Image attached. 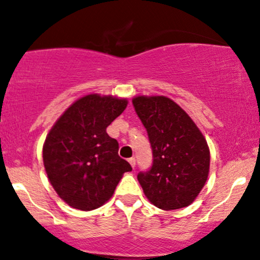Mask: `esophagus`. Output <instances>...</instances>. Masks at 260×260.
Listing matches in <instances>:
<instances>
[{
	"label": "esophagus",
	"mask_w": 260,
	"mask_h": 260,
	"mask_svg": "<svg viewBox=\"0 0 260 260\" xmlns=\"http://www.w3.org/2000/svg\"><path fill=\"white\" fill-rule=\"evenodd\" d=\"M128 162L131 164V166H132L133 169L136 168V159H134V157H131V159H128Z\"/></svg>",
	"instance_id": "1"
}]
</instances>
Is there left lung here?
Returning <instances> with one entry per match:
<instances>
[{"instance_id": "left-lung-1", "label": "left lung", "mask_w": 260, "mask_h": 260, "mask_svg": "<svg viewBox=\"0 0 260 260\" xmlns=\"http://www.w3.org/2000/svg\"><path fill=\"white\" fill-rule=\"evenodd\" d=\"M133 106L145 127L153 164L138 181L155 207L174 210L188 207L207 182L210 153L192 118L165 96H137Z\"/></svg>"}]
</instances>
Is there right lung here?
Listing matches in <instances>:
<instances>
[{"instance_id":"obj_1","label":"right lung","mask_w":260,"mask_h":260,"mask_svg":"<svg viewBox=\"0 0 260 260\" xmlns=\"http://www.w3.org/2000/svg\"><path fill=\"white\" fill-rule=\"evenodd\" d=\"M126 99L80 98L66 110L47 134L44 166L59 198L72 208L92 210L105 204L129 164L118 156V142L107 126L124 111Z\"/></svg>"}]
</instances>
